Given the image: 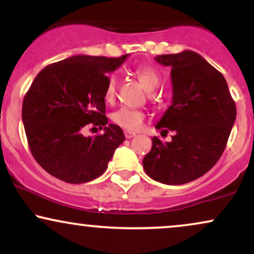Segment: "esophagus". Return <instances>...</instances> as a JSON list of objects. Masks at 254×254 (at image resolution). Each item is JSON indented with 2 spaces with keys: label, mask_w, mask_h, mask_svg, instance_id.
<instances>
[{
  "label": "esophagus",
  "mask_w": 254,
  "mask_h": 254,
  "mask_svg": "<svg viewBox=\"0 0 254 254\" xmlns=\"http://www.w3.org/2000/svg\"><path fill=\"white\" fill-rule=\"evenodd\" d=\"M124 135H125V137H127V138H132V137L136 136V132H132V131L125 130L124 131Z\"/></svg>",
  "instance_id": "esophagus-1"
}]
</instances>
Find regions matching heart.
<instances>
[{"label":"heart","mask_w":254,"mask_h":254,"mask_svg":"<svg viewBox=\"0 0 254 254\" xmlns=\"http://www.w3.org/2000/svg\"><path fill=\"white\" fill-rule=\"evenodd\" d=\"M135 75L147 90H154L160 83L159 72L150 65L136 66ZM116 84H117V77L116 75H111L107 81L106 89H105V100L107 103H111L115 98ZM144 118V112L139 110L127 109V107H121L111 115L113 123L127 131H137L141 129Z\"/></svg>","instance_id":"b5f03b06"}]
</instances>
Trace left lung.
<instances>
[{
	"instance_id": "obj_1",
	"label": "left lung",
	"mask_w": 254,
	"mask_h": 254,
	"mask_svg": "<svg viewBox=\"0 0 254 254\" xmlns=\"http://www.w3.org/2000/svg\"><path fill=\"white\" fill-rule=\"evenodd\" d=\"M171 66L172 105L156 129L173 131L171 142L153 138L143 159L145 173L156 182L182 185L210 171L222 155L237 117L226 78L197 52L160 55Z\"/></svg>"
}]
</instances>
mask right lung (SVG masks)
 Returning a JSON list of instances; mask_svg holds the SVG:
<instances>
[{"label": "right lung", "mask_w": 254, "mask_h": 254, "mask_svg": "<svg viewBox=\"0 0 254 254\" xmlns=\"http://www.w3.org/2000/svg\"><path fill=\"white\" fill-rule=\"evenodd\" d=\"M127 57L77 55L45 66L34 78L22 103V122L32 155L51 176L82 184L106 171L125 141L121 127L107 124L105 116L107 74ZM88 124L105 132L83 136Z\"/></svg>", "instance_id": "1"}]
</instances>
